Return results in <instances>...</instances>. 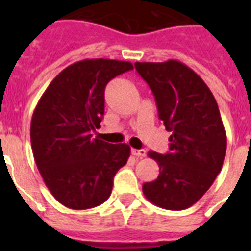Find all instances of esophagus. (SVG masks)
<instances>
[{
	"mask_svg": "<svg viewBox=\"0 0 251 251\" xmlns=\"http://www.w3.org/2000/svg\"><path fill=\"white\" fill-rule=\"evenodd\" d=\"M131 153H133L134 156H137V157H145L146 156V150L141 149V150H137V149H133L131 150Z\"/></svg>",
	"mask_w": 251,
	"mask_h": 251,
	"instance_id": "34e87169",
	"label": "esophagus"
}]
</instances>
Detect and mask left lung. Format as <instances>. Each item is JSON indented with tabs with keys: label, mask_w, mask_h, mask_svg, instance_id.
Masks as SVG:
<instances>
[{
	"label": "left lung",
	"mask_w": 251,
	"mask_h": 251,
	"mask_svg": "<svg viewBox=\"0 0 251 251\" xmlns=\"http://www.w3.org/2000/svg\"><path fill=\"white\" fill-rule=\"evenodd\" d=\"M156 100L159 118L171 131L169 152L150 151L160 173L143 183V194L165 210L189 208L202 198L220 173L226 135L214 95L186 65L176 60L135 62Z\"/></svg>",
	"instance_id": "left-lung-1"
}]
</instances>
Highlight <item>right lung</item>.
<instances>
[{
  "instance_id": "add662e5",
  "label": "right lung",
  "mask_w": 251,
  "mask_h": 251,
  "mask_svg": "<svg viewBox=\"0 0 251 251\" xmlns=\"http://www.w3.org/2000/svg\"><path fill=\"white\" fill-rule=\"evenodd\" d=\"M127 61L82 60L50 82L33 110L31 147L45 185L73 210L100 206L109 198L113 177L127 163L130 146L92 137L104 116V91L129 72Z\"/></svg>"
}]
</instances>
